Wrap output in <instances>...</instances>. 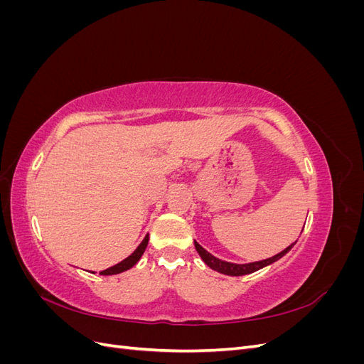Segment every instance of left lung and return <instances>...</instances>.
I'll return each instance as SVG.
<instances>
[{
  "mask_svg": "<svg viewBox=\"0 0 364 364\" xmlns=\"http://www.w3.org/2000/svg\"><path fill=\"white\" fill-rule=\"evenodd\" d=\"M194 246H196V250L199 252L200 258L203 259V262L206 264L208 267H211L213 270H217V272L223 273V274H229V277H243V274L253 273V272H257V270H259L262 267L269 266V264H272L274 261H278L279 258H282L285 253H287L294 246V243L290 245L287 249H284L282 252H279L278 255H274V257L267 258V259H262V261H257V262H249V264H234V262L222 261V259L215 258L214 255H211V253H209V252H206L199 243H197V241H194Z\"/></svg>",
  "mask_w": 364,
  "mask_h": 364,
  "instance_id": "obj_1",
  "label": "left lung"
}]
</instances>
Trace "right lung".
<instances>
[{"label":"right lung","instance_id":"obj_1","mask_svg":"<svg viewBox=\"0 0 364 364\" xmlns=\"http://www.w3.org/2000/svg\"><path fill=\"white\" fill-rule=\"evenodd\" d=\"M147 243H149V235H146V238L142 240V243L136 247V250H135L134 253H132L130 257H127L126 259H123L121 262L115 264V266H112V267H109V269L100 272V274H117V273L129 270L130 267H134L135 264L139 261V258L142 257V253H144V250H146V247H147Z\"/></svg>","mask_w":364,"mask_h":364}]
</instances>
